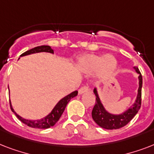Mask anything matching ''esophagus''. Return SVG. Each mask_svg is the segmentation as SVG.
<instances>
[{"label":"esophagus","instance_id":"esophagus-1","mask_svg":"<svg viewBox=\"0 0 154 154\" xmlns=\"http://www.w3.org/2000/svg\"><path fill=\"white\" fill-rule=\"evenodd\" d=\"M88 91H89V88L87 86H83L78 90V93H79L80 95H82V94H85V93H87Z\"/></svg>","mask_w":154,"mask_h":154}]
</instances>
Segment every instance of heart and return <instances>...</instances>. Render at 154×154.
Returning <instances> with one entry per match:
<instances>
[{"instance_id":"b5f03b06","label":"heart","mask_w":154,"mask_h":154,"mask_svg":"<svg viewBox=\"0 0 154 154\" xmlns=\"http://www.w3.org/2000/svg\"><path fill=\"white\" fill-rule=\"evenodd\" d=\"M77 69L91 74L95 72L100 81H105L112 77L117 68V60L113 55L85 54L80 57L77 61Z\"/></svg>"}]
</instances>
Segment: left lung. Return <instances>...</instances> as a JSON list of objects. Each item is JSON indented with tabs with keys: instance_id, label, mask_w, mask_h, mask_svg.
<instances>
[{
	"instance_id": "1",
	"label": "left lung",
	"mask_w": 154,
	"mask_h": 154,
	"mask_svg": "<svg viewBox=\"0 0 154 154\" xmlns=\"http://www.w3.org/2000/svg\"><path fill=\"white\" fill-rule=\"evenodd\" d=\"M134 70L138 73V89L137 97L134 104H132L125 111L119 114L109 112L105 108L101 102L97 88L94 89V94L96 96V103L92 111V117L99 126L105 129H117L126 125L137 113L141 107V87H142V77L138 68L134 66Z\"/></svg>"
}]
</instances>
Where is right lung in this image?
<instances>
[{
    "label": "right lung",
    "mask_w": 154,
    "mask_h": 154,
    "mask_svg": "<svg viewBox=\"0 0 154 154\" xmlns=\"http://www.w3.org/2000/svg\"><path fill=\"white\" fill-rule=\"evenodd\" d=\"M43 52L52 53V54L54 53V50L50 46H49V45H42V46L35 47L33 49H29V50L25 52V53H22L20 56V57H25V56L30 55V54H33V53H43ZM20 57H19V59H20ZM77 94H78V92L76 90V91L72 92L71 94H68L67 96L64 97L63 98L60 99V101L57 103V105L54 106V108L52 109L51 112H49L47 116L42 118V119L29 120L25 119L24 117H20V115H18L15 112V110L13 109V105L11 104V101H10V107L12 111L15 113L18 119L20 120L21 122H23L24 124L27 125L28 126L35 128V129H48V128H50V127L53 126L58 122V120L60 119V117H61V115H62L63 112H64V110H65V107H66V105L69 103V101L71 99L77 96Z\"/></svg>",
    "instance_id": "obj_1"
}]
</instances>
